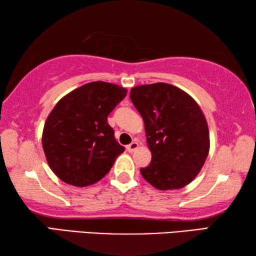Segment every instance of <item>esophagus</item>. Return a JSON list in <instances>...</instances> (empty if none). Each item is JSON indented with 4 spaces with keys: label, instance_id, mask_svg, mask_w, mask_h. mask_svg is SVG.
<instances>
[{
    "label": "esophagus",
    "instance_id": "obj_1",
    "mask_svg": "<svg viewBox=\"0 0 256 256\" xmlns=\"http://www.w3.org/2000/svg\"><path fill=\"white\" fill-rule=\"evenodd\" d=\"M138 148H140V144H138V142L132 140V143L127 146V150H128V152L132 153V152H135L136 150H138Z\"/></svg>",
    "mask_w": 256,
    "mask_h": 256
}]
</instances>
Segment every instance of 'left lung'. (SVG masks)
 I'll list each match as a JSON object with an SVG mask.
<instances>
[{
  "label": "left lung",
  "mask_w": 256,
  "mask_h": 256,
  "mask_svg": "<svg viewBox=\"0 0 256 256\" xmlns=\"http://www.w3.org/2000/svg\"><path fill=\"white\" fill-rule=\"evenodd\" d=\"M132 102L144 120L150 164L140 169L158 190L185 187L195 179L210 150L203 111L185 90L166 82L132 87Z\"/></svg>",
  "instance_id": "obj_1"
}]
</instances>
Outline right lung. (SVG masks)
Returning a JSON list of instances; mask_svg holds the SVG:
<instances>
[{
  "label": "right lung",
  "mask_w": 256,
  "mask_h": 256,
  "mask_svg": "<svg viewBox=\"0 0 256 256\" xmlns=\"http://www.w3.org/2000/svg\"><path fill=\"white\" fill-rule=\"evenodd\" d=\"M126 95L124 87L92 82L64 96L50 112L42 144L50 168L62 182L93 185L124 153L108 116Z\"/></svg>",
  "instance_id": "1"
}]
</instances>
